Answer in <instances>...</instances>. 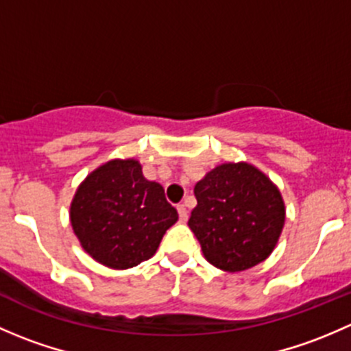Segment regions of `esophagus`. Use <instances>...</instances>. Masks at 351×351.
Wrapping results in <instances>:
<instances>
[{"label":"esophagus","instance_id":"esophagus-1","mask_svg":"<svg viewBox=\"0 0 351 351\" xmlns=\"http://www.w3.org/2000/svg\"><path fill=\"white\" fill-rule=\"evenodd\" d=\"M176 208H178L180 221H182V222H185L186 219H189V210H186V207H185V205H183V204H180L178 207H176Z\"/></svg>","mask_w":351,"mask_h":351}]
</instances>
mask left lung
<instances>
[{"label":"left lung","mask_w":351,"mask_h":351,"mask_svg":"<svg viewBox=\"0 0 351 351\" xmlns=\"http://www.w3.org/2000/svg\"><path fill=\"white\" fill-rule=\"evenodd\" d=\"M189 226L208 263L243 271L270 256L280 238L285 207L277 186L247 162H226L193 190Z\"/></svg>","instance_id":"left-lung-1"}]
</instances>
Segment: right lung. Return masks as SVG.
Here are the masks:
<instances>
[{
    "mask_svg": "<svg viewBox=\"0 0 351 351\" xmlns=\"http://www.w3.org/2000/svg\"><path fill=\"white\" fill-rule=\"evenodd\" d=\"M176 221L178 212L162 186L144 178L136 159H113L95 169L71 204V224L81 246L117 270L149 260Z\"/></svg>",
    "mask_w": 351,
    "mask_h": 351,
    "instance_id": "obj_1",
    "label": "right lung"
}]
</instances>
